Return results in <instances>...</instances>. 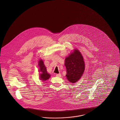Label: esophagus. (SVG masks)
<instances>
[{"instance_id": "esophagus-1", "label": "esophagus", "mask_w": 120, "mask_h": 120, "mask_svg": "<svg viewBox=\"0 0 120 120\" xmlns=\"http://www.w3.org/2000/svg\"><path fill=\"white\" fill-rule=\"evenodd\" d=\"M61 74H56V77H61Z\"/></svg>"}]
</instances>
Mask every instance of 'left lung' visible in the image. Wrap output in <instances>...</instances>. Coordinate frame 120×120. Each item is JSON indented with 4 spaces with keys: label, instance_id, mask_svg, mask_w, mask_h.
Masks as SVG:
<instances>
[{
    "label": "left lung",
    "instance_id": "8db88e82",
    "mask_svg": "<svg viewBox=\"0 0 120 120\" xmlns=\"http://www.w3.org/2000/svg\"><path fill=\"white\" fill-rule=\"evenodd\" d=\"M66 69V78L69 82L75 83L79 80L84 72L85 64L82 54L77 49L66 57L65 60Z\"/></svg>",
    "mask_w": 120,
    "mask_h": 120
}]
</instances>
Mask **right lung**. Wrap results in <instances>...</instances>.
Wrapping results in <instances>:
<instances>
[{"instance_id": "right-lung-1", "label": "right lung", "mask_w": 120, "mask_h": 120, "mask_svg": "<svg viewBox=\"0 0 120 120\" xmlns=\"http://www.w3.org/2000/svg\"><path fill=\"white\" fill-rule=\"evenodd\" d=\"M38 66L39 67L38 71L41 72V74L39 75L40 79L43 81L48 80L49 78H50L51 75L47 72L46 67L45 66L43 61L41 59L38 61Z\"/></svg>"}]
</instances>
